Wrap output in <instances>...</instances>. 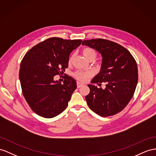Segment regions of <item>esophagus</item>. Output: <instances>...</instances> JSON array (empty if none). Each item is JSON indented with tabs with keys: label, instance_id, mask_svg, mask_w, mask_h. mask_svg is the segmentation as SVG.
Instances as JSON below:
<instances>
[{
	"label": "esophagus",
	"instance_id": "34e87169",
	"mask_svg": "<svg viewBox=\"0 0 156 156\" xmlns=\"http://www.w3.org/2000/svg\"><path fill=\"white\" fill-rule=\"evenodd\" d=\"M82 86H83V83H82V82H77V87H78V88L82 87Z\"/></svg>",
	"mask_w": 156,
	"mask_h": 156
}]
</instances>
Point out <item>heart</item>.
Listing matches in <instances>:
<instances>
[{"mask_svg":"<svg viewBox=\"0 0 156 156\" xmlns=\"http://www.w3.org/2000/svg\"><path fill=\"white\" fill-rule=\"evenodd\" d=\"M82 54L83 55V57H84L85 58L87 59V61L91 58L95 59V58L96 57V52H95V51L94 49L90 47H86L84 49H83ZM73 57L74 56L73 55L70 57L69 61V63H71L72 61H73ZM74 76L78 80H79L83 82V81H85L88 77L91 76V73L90 71L80 70L76 72V73H75Z\"/></svg>","mask_w":156,"mask_h":156,"instance_id":"b5f03b06","label":"heart"}]
</instances>
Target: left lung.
<instances>
[{
	"label": "left lung",
	"mask_w": 156,
	"mask_h": 156,
	"mask_svg": "<svg viewBox=\"0 0 156 156\" xmlns=\"http://www.w3.org/2000/svg\"><path fill=\"white\" fill-rule=\"evenodd\" d=\"M86 45L101 54V67L91 83L90 94L86 96L90 108L101 117H109L119 113L133 98L138 83V68L130 52L119 44L104 39L84 40Z\"/></svg>",
	"instance_id": "8db88e82"
}]
</instances>
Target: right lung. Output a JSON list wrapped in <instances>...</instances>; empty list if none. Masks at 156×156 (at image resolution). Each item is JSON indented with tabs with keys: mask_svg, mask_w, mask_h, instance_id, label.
<instances>
[{
	"mask_svg": "<svg viewBox=\"0 0 156 156\" xmlns=\"http://www.w3.org/2000/svg\"><path fill=\"white\" fill-rule=\"evenodd\" d=\"M82 41L51 37L33 47L23 57L19 73L22 93L39 116L53 118L67 107L76 82L66 75L61 83L54 77L65 71L70 53Z\"/></svg>",
	"mask_w": 156,
	"mask_h": 156,
	"instance_id": "add662e5",
	"label": "right lung"
}]
</instances>
